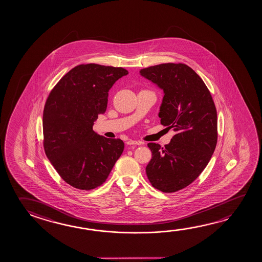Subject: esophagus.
<instances>
[{
    "label": "esophagus",
    "instance_id": "esophagus-1",
    "mask_svg": "<svg viewBox=\"0 0 262 262\" xmlns=\"http://www.w3.org/2000/svg\"><path fill=\"white\" fill-rule=\"evenodd\" d=\"M128 145H142L143 144V142L141 141H133V140H129L127 142Z\"/></svg>",
    "mask_w": 262,
    "mask_h": 262
}]
</instances>
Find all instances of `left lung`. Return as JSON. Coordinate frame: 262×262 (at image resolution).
Returning <instances> with one entry per match:
<instances>
[{
  "label": "left lung",
  "instance_id": "left-lung-1",
  "mask_svg": "<svg viewBox=\"0 0 262 262\" xmlns=\"http://www.w3.org/2000/svg\"><path fill=\"white\" fill-rule=\"evenodd\" d=\"M140 73L163 90L159 118L176 133L164 147L148 143L152 157L146 174L155 188L173 193L192 184L209 163L217 142L216 108L206 84L187 64H156Z\"/></svg>",
  "mask_w": 262,
  "mask_h": 262
}]
</instances>
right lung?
<instances>
[{
    "label": "right lung",
    "instance_id": "1",
    "mask_svg": "<svg viewBox=\"0 0 262 262\" xmlns=\"http://www.w3.org/2000/svg\"><path fill=\"white\" fill-rule=\"evenodd\" d=\"M128 73L122 68L78 64L48 95L43 149L61 178L75 188L89 191L102 185L123 151L120 139L100 136L93 125L107 110L108 90Z\"/></svg>",
    "mask_w": 262,
    "mask_h": 262
}]
</instances>
